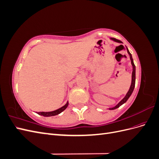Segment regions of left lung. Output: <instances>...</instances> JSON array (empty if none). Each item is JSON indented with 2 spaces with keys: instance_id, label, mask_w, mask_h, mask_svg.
Here are the masks:
<instances>
[{
  "instance_id": "1",
  "label": "left lung",
  "mask_w": 159,
  "mask_h": 159,
  "mask_svg": "<svg viewBox=\"0 0 159 159\" xmlns=\"http://www.w3.org/2000/svg\"><path fill=\"white\" fill-rule=\"evenodd\" d=\"M110 39L111 40H113V41H114V42H115L123 43L121 41H120V40H117V39H115V38H111ZM121 46H122V45H121ZM126 48H127V47H126ZM127 50L128 54H129V56H130V60H131V65H132V66H133L131 84V86H130V88H129V91H128V92L127 93L126 95L125 96V97L123 98V99L122 100L120 101V102H119V103L117 104L116 105H115V107L109 108V110H113V109H117V108H118L119 107L121 106V105H122L123 104H124L125 103V102H127V101L128 100V99L129 98L130 96L131 95V94H132V93H133V90H134V85H135V66H134V64L133 60V57H132V55H131V53L129 52V51L127 48Z\"/></svg>"
}]
</instances>
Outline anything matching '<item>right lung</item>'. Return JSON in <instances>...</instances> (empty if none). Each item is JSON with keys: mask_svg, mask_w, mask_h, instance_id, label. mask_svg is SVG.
Returning a JSON list of instances; mask_svg holds the SVG:
<instances>
[{"mask_svg": "<svg viewBox=\"0 0 159 159\" xmlns=\"http://www.w3.org/2000/svg\"><path fill=\"white\" fill-rule=\"evenodd\" d=\"M68 102H67V103L64 105V106H62L61 107L57 109L55 111H49V112H36L38 115H42V116H44V117H51V116H54V115H58L60 113H61L62 111H64L67 108V107L68 106Z\"/></svg>", "mask_w": 159, "mask_h": 159, "instance_id": "obj_1", "label": "right lung"}]
</instances>
